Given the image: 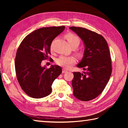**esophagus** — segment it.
Segmentation results:
<instances>
[{
	"instance_id": "34e87169",
	"label": "esophagus",
	"mask_w": 128,
	"mask_h": 128,
	"mask_svg": "<svg viewBox=\"0 0 128 128\" xmlns=\"http://www.w3.org/2000/svg\"><path fill=\"white\" fill-rule=\"evenodd\" d=\"M68 72L67 70L66 69H62V73H66V72Z\"/></svg>"
}]
</instances>
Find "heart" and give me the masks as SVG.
Wrapping results in <instances>:
<instances>
[{
	"label": "heart",
	"mask_w": 128,
	"mask_h": 128,
	"mask_svg": "<svg viewBox=\"0 0 128 128\" xmlns=\"http://www.w3.org/2000/svg\"><path fill=\"white\" fill-rule=\"evenodd\" d=\"M65 38L67 40L68 43L70 47L72 46H78L80 44V38L76 35L72 33H69L65 36ZM76 62L75 59L72 56H59L56 59V64L59 66L64 68H69L74 64Z\"/></svg>",
	"instance_id": "1"
}]
</instances>
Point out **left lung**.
<instances>
[{"mask_svg":"<svg viewBox=\"0 0 128 128\" xmlns=\"http://www.w3.org/2000/svg\"><path fill=\"white\" fill-rule=\"evenodd\" d=\"M69 28L82 40L85 47L84 56L76 66L86 72H73V94L82 101H88L102 93L110 78L112 66L109 47L104 37L96 32L82 28Z\"/></svg>","mask_w":128,"mask_h":128,"instance_id":"1","label":"left lung"}]
</instances>
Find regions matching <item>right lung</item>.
Segmentation results:
<instances>
[{
  "instance_id": "1",
  "label": "right lung",
  "mask_w": 128,
  "mask_h": 128,
  "mask_svg": "<svg viewBox=\"0 0 128 128\" xmlns=\"http://www.w3.org/2000/svg\"><path fill=\"white\" fill-rule=\"evenodd\" d=\"M64 29V26L40 28L21 43L15 60V71L21 88L28 96L40 98L50 94L52 85L62 70L56 65L47 69L41 62L48 58L53 40Z\"/></svg>"
}]
</instances>
